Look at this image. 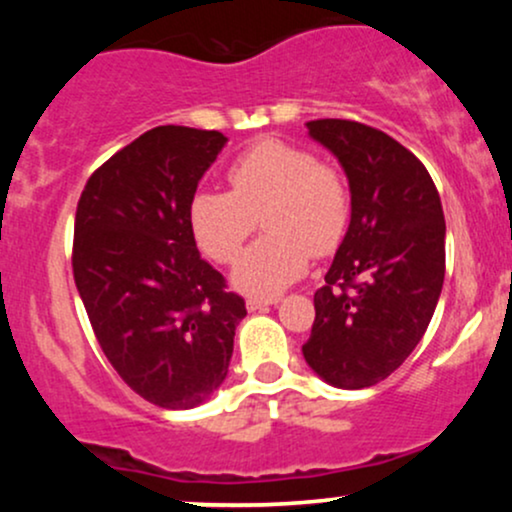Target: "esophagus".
I'll use <instances>...</instances> for the list:
<instances>
[{"label":"esophagus","mask_w":512,"mask_h":512,"mask_svg":"<svg viewBox=\"0 0 512 512\" xmlns=\"http://www.w3.org/2000/svg\"><path fill=\"white\" fill-rule=\"evenodd\" d=\"M276 303H279V298H248V301H245L250 313H255V310H264V308H269V305H276Z\"/></svg>","instance_id":"obj_1"}]
</instances>
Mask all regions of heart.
<instances>
[{"label": "heart", "instance_id": "heart-1", "mask_svg": "<svg viewBox=\"0 0 512 512\" xmlns=\"http://www.w3.org/2000/svg\"><path fill=\"white\" fill-rule=\"evenodd\" d=\"M226 190H197L190 223L199 248L211 260H236L257 228L267 236L250 245L233 267V284L252 296H274L301 279L310 255L339 248L351 219V192L344 175L317 161L305 146L260 139L228 168Z\"/></svg>", "mask_w": 512, "mask_h": 512}]
</instances>
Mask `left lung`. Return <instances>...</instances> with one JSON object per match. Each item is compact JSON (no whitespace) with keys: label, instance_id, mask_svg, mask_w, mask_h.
I'll return each mask as SVG.
<instances>
[{"label":"left lung","instance_id":"8db88e82","mask_svg":"<svg viewBox=\"0 0 512 512\" xmlns=\"http://www.w3.org/2000/svg\"><path fill=\"white\" fill-rule=\"evenodd\" d=\"M308 134L342 163L349 231L303 344L308 366L342 390L370 387L407 361L424 337L445 276V216L431 175L380 129L310 120Z\"/></svg>","mask_w":512,"mask_h":512}]
</instances>
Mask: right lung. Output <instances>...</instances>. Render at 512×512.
Segmentation results:
<instances>
[{"label":"right lung","mask_w":512,"mask_h":512,"mask_svg":"<svg viewBox=\"0 0 512 512\" xmlns=\"http://www.w3.org/2000/svg\"><path fill=\"white\" fill-rule=\"evenodd\" d=\"M228 139L163 125L110 156L86 182L74 221V281L103 354L163 409H192L219 390L238 293L199 257L190 202Z\"/></svg>","instance_id":"obj_1"}]
</instances>
